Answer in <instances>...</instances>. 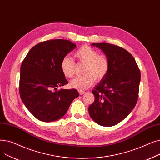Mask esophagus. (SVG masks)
Instances as JSON below:
<instances>
[{
	"label": "esophagus",
	"mask_w": 160,
	"mask_h": 160,
	"mask_svg": "<svg viewBox=\"0 0 160 160\" xmlns=\"http://www.w3.org/2000/svg\"><path fill=\"white\" fill-rule=\"evenodd\" d=\"M78 93H79V94L80 95H83V94L85 93V92L83 91H78Z\"/></svg>",
	"instance_id": "34e87169"
}]
</instances>
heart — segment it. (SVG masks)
<instances>
[{"label":"heart","instance_id":"b5f03b06","mask_svg":"<svg viewBox=\"0 0 160 160\" xmlns=\"http://www.w3.org/2000/svg\"><path fill=\"white\" fill-rule=\"evenodd\" d=\"M79 63L84 64L82 77H77L69 82V86L78 91H83L93 85L95 79L100 81L105 78L110 69V62L104 54H99L97 50L88 45L80 47L74 54ZM60 69L67 78L72 77L75 72V63L69 56L63 58Z\"/></svg>","mask_w":160,"mask_h":160}]
</instances>
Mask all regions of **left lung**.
Segmentation results:
<instances>
[{
    "mask_svg": "<svg viewBox=\"0 0 160 160\" xmlns=\"http://www.w3.org/2000/svg\"><path fill=\"white\" fill-rule=\"evenodd\" d=\"M101 49L110 62V69L92 93L95 101L89 107L90 117L103 127H112L127 117L138 99L141 73L132 55L119 46L92 43Z\"/></svg>",
    "mask_w": 160,
    "mask_h": 160,
    "instance_id": "8db88e82",
    "label": "left lung"
}]
</instances>
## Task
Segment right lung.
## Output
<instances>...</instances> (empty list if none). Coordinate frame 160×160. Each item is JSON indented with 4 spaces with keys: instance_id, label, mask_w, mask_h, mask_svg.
<instances>
[{
    "instance_id": "1",
    "label": "right lung",
    "mask_w": 160,
    "mask_h": 160,
    "mask_svg": "<svg viewBox=\"0 0 160 160\" xmlns=\"http://www.w3.org/2000/svg\"><path fill=\"white\" fill-rule=\"evenodd\" d=\"M76 47L69 40H48L32 47L24 59L20 69V96L30 113L41 121L62 118L79 96L75 89L57 90L68 83L60 69L62 60Z\"/></svg>"
}]
</instances>
